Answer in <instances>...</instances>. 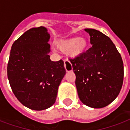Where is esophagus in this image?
<instances>
[{
    "label": "esophagus",
    "mask_w": 130,
    "mask_h": 130,
    "mask_svg": "<svg viewBox=\"0 0 130 130\" xmlns=\"http://www.w3.org/2000/svg\"><path fill=\"white\" fill-rule=\"evenodd\" d=\"M64 65L66 72H70L72 70V66L68 60H64Z\"/></svg>",
    "instance_id": "esophagus-1"
}]
</instances>
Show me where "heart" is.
<instances>
[{
  "mask_svg": "<svg viewBox=\"0 0 130 130\" xmlns=\"http://www.w3.org/2000/svg\"><path fill=\"white\" fill-rule=\"evenodd\" d=\"M88 46V41L83 37H73L58 41L56 47L63 52H68L70 58H76L84 54Z\"/></svg>",
  "mask_w": 130,
  "mask_h": 130,
  "instance_id": "1",
  "label": "heart"
}]
</instances>
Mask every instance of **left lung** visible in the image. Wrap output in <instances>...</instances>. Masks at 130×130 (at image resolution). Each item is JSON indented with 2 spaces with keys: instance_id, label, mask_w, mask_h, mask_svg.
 I'll use <instances>...</instances> for the list:
<instances>
[{
  "instance_id": "obj_1",
  "label": "left lung",
  "mask_w": 130,
  "mask_h": 130,
  "mask_svg": "<svg viewBox=\"0 0 130 130\" xmlns=\"http://www.w3.org/2000/svg\"><path fill=\"white\" fill-rule=\"evenodd\" d=\"M85 31L90 36L92 47L70 60L80 101L92 108H102L110 104L121 89L123 62L108 36L94 29Z\"/></svg>"
}]
</instances>
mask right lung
Here are the masks:
<instances>
[{
    "mask_svg": "<svg viewBox=\"0 0 130 130\" xmlns=\"http://www.w3.org/2000/svg\"><path fill=\"white\" fill-rule=\"evenodd\" d=\"M50 38L44 27L21 35L11 47L7 77L12 92L24 106L41 111L54 104L65 74L64 62L50 58Z\"/></svg>",
    "mask_w": 130,
    "mask_h": 130,
    "instance_id": "obj_1",
    "label": "right lung"
}]
</instances>
